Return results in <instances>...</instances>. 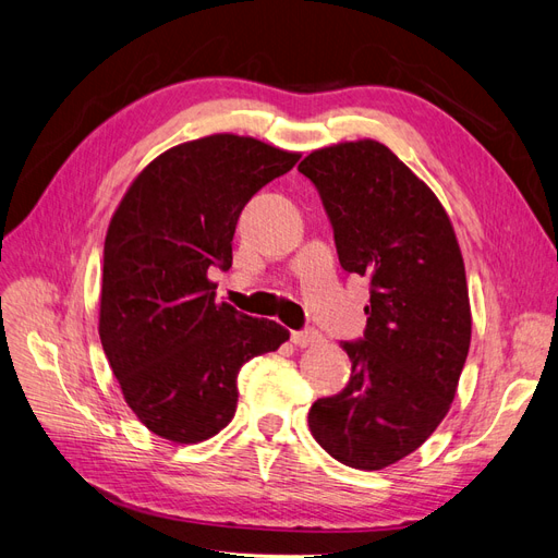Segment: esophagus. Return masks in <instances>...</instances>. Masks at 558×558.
Listing matches in <instances>:
<instances>
[{
    "mask_svg": "<svg viewBox=\"0 0 558 558\" xmlns=\"http://www.w3.org/2000/svg\"><path fill=\"white\" fill-rule=\"evenodd\" d=\"M320 340H324V337H320V332L314 330V328L293 330V332H291V342H293L295 347H314V344H318Z\"/></svg>",
    "mask_w": 558,
    "mask_h": 558,
    "instance_id": "34e87169",
    "label": "esophagus"
}]
</instances>
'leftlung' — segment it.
Instances as JSON below:
<instances>
[{
    "label": "left lung",
    "instance_id": "left-lung-1",
    "mask_svg": "<svg viewBox=\"0 0 558 558\" xmlns=\"http://www.w3.org/2000/svg\"><path fill=\"white\" fill-rule=\"evenodd\" d=\"M298 170L324 202L344 272L369 281L363 337L342 342L351 379L312 404L310 430L340 463L381 470L449 412L472 326L463 256L440 199L384 144H335Z\"/></svg>",
    "mask_w": 558,
    "mask_h": 558
}]
</instances>
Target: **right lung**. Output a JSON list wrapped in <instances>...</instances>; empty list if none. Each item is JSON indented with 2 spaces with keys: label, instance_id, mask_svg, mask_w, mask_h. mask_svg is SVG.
Returning <instances> with one entry per match:
<instances>
[{
  "label": "right lung",
  "instance_id": "obj_1",
  "mask_svg": "<svg viewBox=\"0 0 558 558\" xmlns=\"http://www.w3.org/2000/svg\"><path fill=\"white\" fill-rule=\"evenodd\" d=\"M300 160L258 140L211 134L165 150L134 179L105 240L99 340L142 424L179 445L209 440L238 410L246 361L289 330L216 302L246 202Z\"/></svg>",
  "mask_w": 558,
  "mask_h": 558
}]
</instances>
